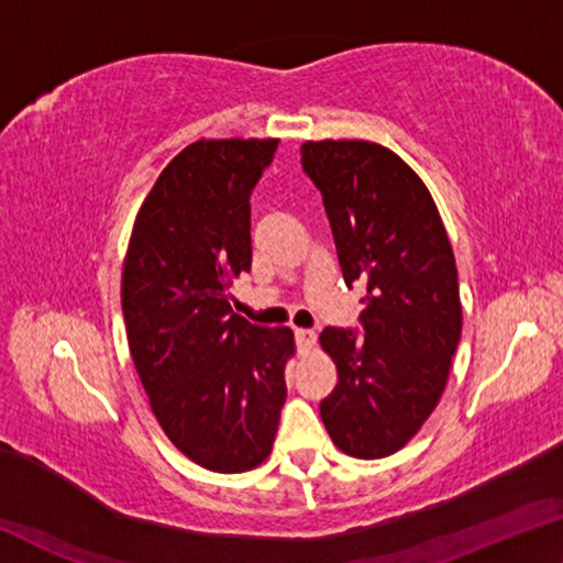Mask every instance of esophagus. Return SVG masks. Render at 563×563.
Here are the masks:
<instances>
[{
  "label": "esophagus",
  "instance_id": "esophagus-1",
  "mask_svg": "<svg viewBox=\"0 0 563 563\" xmlns=\"http://www.w3.org/2000/svg\"><path fill=\"white\" fill-rule=\"evenodd\" d=\"M295 342H298V352L300 355H308L316 347L318 335L312 330H295Z\"/></svg>",
  "mask_w": 563,
  "mask_h": 563
}]
</instances>
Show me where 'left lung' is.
I'll return each mask as SVG.
<instances>
[{
	"label": "left lung",
	"instance_id": "left-lung-1",
	"mask_svg": "<svg viewBox=\"0 0 563 563\" xmlns=\"http://www.w3.org/2000/svg\"><path fill=\"white\" fill-rule=\"evenodd\" d=\"M342 278L367 290L365 335L325 328L338 385L320 402L330 440L357 460L389 456L434 412L462 338L452 243L437 203L395 151L373 141H305Z\"/></svg>",
	"mask_w": 563,
	"mask_h": 563
}]
</instances>
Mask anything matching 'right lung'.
Segmentation results:
<instances>
[{
  "instance_id": "obj_1",
  "label": "right lung",
  "mask_w": 563,
  "mask_h": 563,
  "mask_svg": "<svg viewBox=\"0 0 563 563\" xmlns=\"http://www.w3.org/2000/svg\"><path fill=\"white\" fill-rule=\"evenodd\" d=\"M278 139H201L141 203L121 273L129 352L178 452L238 474L268 460L285 405L290 328L251 325L231 283L251 271V190Z\"/></svg>"
}]
</instances>
